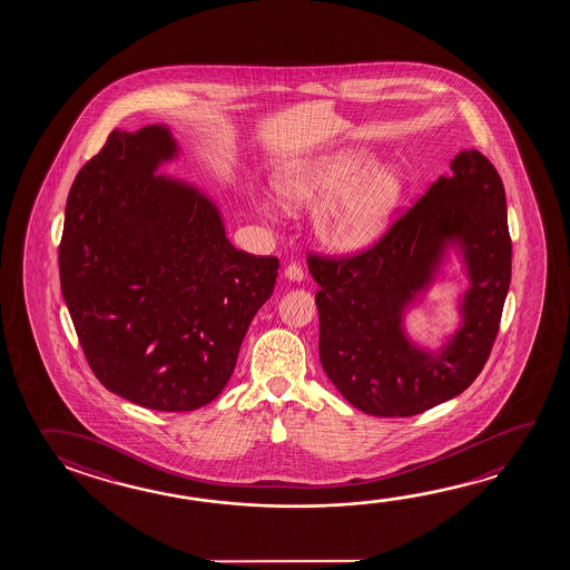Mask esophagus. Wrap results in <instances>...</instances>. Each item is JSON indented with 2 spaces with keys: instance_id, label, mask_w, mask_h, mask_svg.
Masks as SVG:
<instances>
[{
  "instance_id": "obj_1",
  "label": "esophagus",
  "mask_w": 570,
  "mask_h": 570,
  "mask_svg": "<svg viewBox=\"0 0 570 570\" xmlns=\"http://www.w3.org/2000/svg\"><path fill=\"white\" fill-rule=\"evenodd\" d=\"M284 276H286L288 281L299 282L304 278V271H302L299 264L292 262V264H288V266L284 268Z\"/></svg>"
}]
</instances>
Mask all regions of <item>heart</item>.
<instances>
[{
	"instance_id": "heart-1",
	"label": "heart",
	"mask_w": 570,
	"mask_h": 570,
	"mask_svg": "<svg viewBox=\"0 0 570 570\" xmlns=\"http://www.w3.org/2000/svg\"><path fill=\"white\" fill-rule=\"evenodd\" d=\"M405 187L402 170L375 167V155L364 147L337 150L292 168L281 178L289 206L328 203L316 215L320 238L342 253H355L372 243L390 223Z\"/></svg>"
}]
</instances>
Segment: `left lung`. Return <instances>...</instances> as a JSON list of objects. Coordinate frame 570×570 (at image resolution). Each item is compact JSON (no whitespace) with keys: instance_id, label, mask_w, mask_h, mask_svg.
Masks as SVG:
<instances>
[{"instance_id":"left-lung-1","label":"left lung","mask_w":570,"mask_h":570,"mask_svg":"<svg viewBox=\"0 0 570 570\" xmlns=\"http://www.w3.org/2000/svg\"><path fill=\"white\" fill-rule=\"evenodd\" d=\"M451 168L374 244L340 256L308 253L320 286V362L345 400L370 415L410 417L465 392L499 334L513 256L503 180L475 149L461 150ZM453 237L466 254L472 288L464 326L431 356L402 336L401 309Z\"/></svg>"}]
</instances>
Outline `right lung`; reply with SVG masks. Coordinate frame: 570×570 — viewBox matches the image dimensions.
Instances as JSON below:
<instances>
[{
	"mask_svg": "<svg viewBox=\"0 0 570 570\" xmlns=\"http://www.w3.org/2000/svg\"><path fill=\"white\" fill-rule=\"evenodd\" d=\"M165 127L112 131L69 190L59 276L85 360L140 407L190 411L230 380L281 262L236 250L215 205L155 177Z\"/></svg>",
	"mask_w": 570,
	"mask_h": 570,
	"instance_id": "add662e5",
	"label": "right lung"
}]
</instances>
